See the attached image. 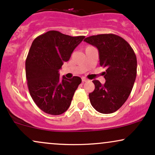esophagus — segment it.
Returning <instances> with one entry per match:
<instances>
[{
    "mask_svg": "<svg viewBox=\"0 0 155 155\" xmlns=\"http://www.w3.org/2000/svg\"><path fill=\"white\" fill-rule=\"evenodd\" d=\"M81 81H82L83 83H84V82H87V81H88V79H85V78H82V79H81Z\"/></svg>",
    "mask_w": 155,
    "mask_h": 155,
    "instance_id": "obj_1",
    "label": "esophagus"
}]
</instances>
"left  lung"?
<instances>
[{
  "label": "left lung",
  "instance_id": "obj_1",
  "mask_svg": "<svg viewBox=\"0 0 155 155\" xmlns=\"http://www.w3.org/2000/svg\"><path fill=\"white\" fill-rule=\"evenodd\" d=\"M85 42L95 46L99 52L106 82L93 80L94 91L89 94L90 104L102 114L114 113L128 98L137 74L136 56L130 45L119 35L108 33L87 37Z\"/></svg>",
  "mask_w": 155,
  "mask_h": 155
}]
</instances>
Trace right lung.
<instances>
[{"label": "right lung", "mask_w": 155, "mask_h": 155, "mask_svg": "<svg viewBox=\"0 0 155 155\" xmlns=\"http://www.w3.org/2000/svg\"><path fill=\"white\" fill-rule=\"evenodd\" d=\"M84 37L50 31L32 43L25 61L27 83L33 101L45 113L60 115L70 106L81 79L74 76L68 79L63 76L61 79L58 71Z\"/></svg>", "instance_id": "add662e5"}]
</instances>
